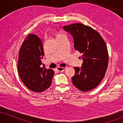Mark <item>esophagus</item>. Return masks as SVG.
I'll return each mask as SVG.
<instances>
[{"label":"esophagus","mask_w":123,"mask_h":123,"mask_svg":"<svg viewBox=\"0 0 123 123\" xmlns=\"http://www.w3.org/2000/svg\"><path fill=\"white\" fill-rule=\"evenodd\" d=\"M57 70L59 71V72H63V71H64V68L61 67H57Z\"/></svg>","instance_id":"1"}]
</instances>
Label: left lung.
I'll return each mask as SVG.
<instances>
[{
	"label": "left lung",
	"mask_w": 123,
	"mask_h": 123,
	"mask_svg": "<svg viewBox=\"0 0 123 123\" xmlns=\"http://www.w3.org/2000/svg\"><path fill=\"white\" fill-rule=\"evenodd\" d=\"M63 28L73 36L75 49L82 54V66L74 67L72 83L81 91L91 90L100 84L108 67V54L105 42L96 30L83 24L74 23Z\"/></svg>",
	"instance_id": "8db88e82"
}]
</instances>
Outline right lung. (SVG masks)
Instances as JSON below:
<instances>
[{
	"label": "right lung",
	"mask_w": 123,
	"mask_h": 123,
	"mask_svg": "<svg viewBox=\"0 0 123 123\" xmlns=\"http://www.w3.org/2000/svg\"><path fill=\"white\" fill-rule=\"evenodd\" d=\"M43 43L34 34H28L20 48L18 71L21 80L32 91L42 92L51 86L54 71L42 67Z\"/></svg>",
	"instance_id": "obj_1"
}]
</instances>
